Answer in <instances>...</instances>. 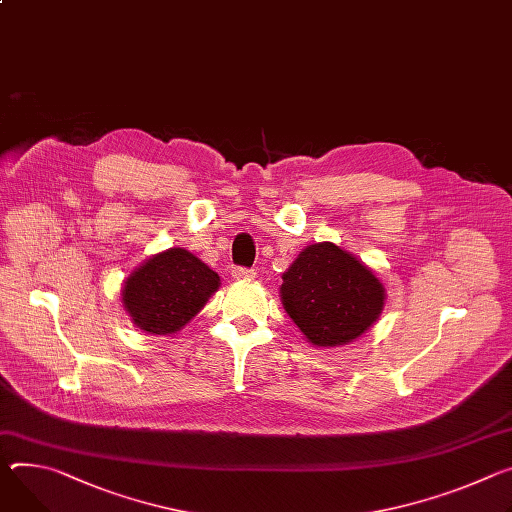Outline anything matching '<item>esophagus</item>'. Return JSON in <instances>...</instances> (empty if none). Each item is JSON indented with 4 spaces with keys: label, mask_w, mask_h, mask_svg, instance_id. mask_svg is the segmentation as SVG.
<instances>
[{
    "label": "esophagus",
    "mask_w": 512,
    "mask_h": 512,
    "mask_svg": "<svg viewBox=\"0 0 512 512\" xmlns=\"http://www.w3.org/2000/svg\"><path fill=\"white\" fill-rule=\"evenodd\" d=\"M232 277H235V280H253V277H255V269H249V267H235V269H232Z\"/></svg>",
    "instance_id": "obj_1"
}]
</instances>
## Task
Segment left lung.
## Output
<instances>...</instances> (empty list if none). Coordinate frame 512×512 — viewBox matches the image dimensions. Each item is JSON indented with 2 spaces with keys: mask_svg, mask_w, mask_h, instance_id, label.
<instances>
[{
  "mask_svg": "<svg viewBox=\"0 0 512 512\" xmlns=\"http://www.w3.org/2000/svg\"><path fill=\"white\" fill-rule=\"evenodd\" d=\"M282 280L286 312L318 347L347 345L363 335L384 308L378 277L333 243L306 247Z\"/></svg>",
  "mask_w": 512,
  "mask_h": 512,
  "instance_id": "1",
  "label": "left lung"
}]
</instances>
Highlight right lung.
Here are the masks:
<instances>
[{"mask_svg":"<svg viewBox=\"0 0 512 512\" xmlns=\"http://www.w3.org/2000/svg\"><path fill=\"white\" fill-rule=\"evenodd\" d=\"M218 286L216 271L190 251L173 247L130 273L122 302L138 329L171 335L202 310Z\"/></svg>","mask_w":512,"mask_h":512,"instance_id":"add662e5","label":"right lung"}]
</instances>
